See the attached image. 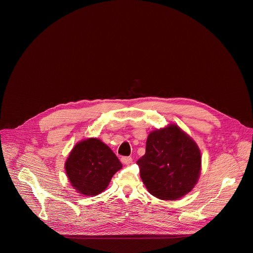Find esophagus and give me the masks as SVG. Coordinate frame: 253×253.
Instances as JSON below:
<instances>
[{"label":"esophagus","instance_id":"34e87169","mask_svg":"<svg viewBox=\"0 0 253 253\" xmlns=\"http://www.w3.org/2000/svg\"><path fill=\"white\" fill-rule=\"evenodd\" d=\"M121 162L125 165H129V164L132 163V158L131 157H122Z\"/></svg>","mask_w":253,"mask_h":253}]
</instances>
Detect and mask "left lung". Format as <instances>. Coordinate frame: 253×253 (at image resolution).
Here are the masks:
<instances>
[{
	"instance_id": "1",
	"label": "left lung",
	"mask_w": 253,
	"mask_h": 253,
	"mask_svg": "<svg viewBox=\"0 0 253 253\" xmlns=\"http://www.w3.org/2000/svg\"><path fill=\"white\" fill-rule=\"evenodd\" d=\"M147 190L162 200H177L197 183L201 154L195 141L176 124L152 131L138 161Z\"/></svg>"
}]
</instances>
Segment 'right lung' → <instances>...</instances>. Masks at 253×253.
Masks as SVG:
<instances>
[{
    "instance_id": "add662e5",
    "label": "right lung",
    "mask_w": 253,
    "mask_h": 253,
    "mask_svg": "<svg viewBox=\"0 0 253 253\" xmlns=\"http://www.w3.org/2000/svg\"><path fill=\"white\" fill-rule=\"evenodd\" d=\"M121 168L122 164L113 151L97 138L77 143L65 163L71 185L86 196L103 192Z\"/></svg>"
}]
</instances>
